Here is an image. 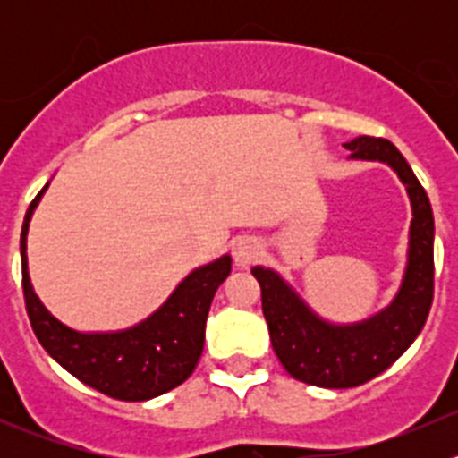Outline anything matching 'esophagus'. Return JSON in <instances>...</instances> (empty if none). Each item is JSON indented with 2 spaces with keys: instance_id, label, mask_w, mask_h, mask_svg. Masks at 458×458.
Instances as JSON below:
<instances>
[{
  "instance_id": "obj_1",
  "label": "esophagus",
  "mask_w": 458,
  "mask_h": 458,
  "mask_svg": "<svg viewBox=\"0 0 458 458\" xmlns=\"http://www.w3.org/2000/svg\"><path fill=\"white\" fill-rule=\"evenodd\" d=\"M259 243L255 242V239L250 237H239L237 242L233 243V257L234 261H237V266H250L252 261L259 257Z\"/></svg>"
}]
</instances>
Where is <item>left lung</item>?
<instances>
[{
	"label": "left lung",
	"mask_w": 458,
	"mask_h": 458,
	"mask_svg": "<svg viewBox=\"0 0 458 458\" xmlns=\"http://www.w3.org/2000/svg\"><path fill=\"white\" fill-rule=\"evenodd\" d=\"M345 148L352 159L390 165L412 203L408 266L394 301L366 321L336 326L317 317L275 270L252 267L281 366L297 381L336 390L363 386L387 370L423 330L434 297V216L417 174L394 143L381 137H357Z\"/></svg>",
	"instance_id": "8db88e82"
}]
</instances>
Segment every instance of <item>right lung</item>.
Wrapping results in <instances>:
<instances>
[{
    "label": "right lung",
    "instance_id": "right-lung-1",
    "mask_svg": "<svg viewBox=\"0 0 458 458\" xmlns=\"http://www.w3.org/2000/svg\"><path fill=\"white\" fill-rule=\"evenodd\" d=\"M48 183L32 199L21 225V285L30 326L46 352L75 378L119 401H148L182 386L197 368L206 339V318L216 288L230 275L224 255L197 267L168 301L135 327L122 332H77L57 321L35 294L26 259L30 216Z\"/></svg>",
    "mask_w": 458,
    "mask_h": 458
}]
</instances>
